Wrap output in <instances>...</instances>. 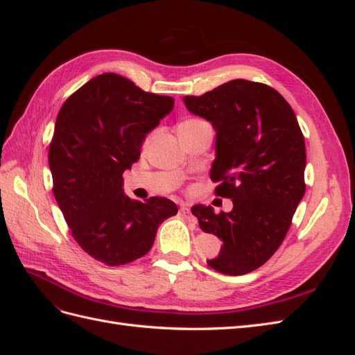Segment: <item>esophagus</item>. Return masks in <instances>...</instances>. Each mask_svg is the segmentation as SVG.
Here are the masks:
<instances>
[{"instance_id":"34e87169","label":"esophagus","mask_w":355,"mask_h":355,"mask_svg":"<svg viewBox=\"0 0 355 355\" xmlns=\"http://www.w3.org/2000/svg\"><path fill=\"white\" fill-rule=\"evenodd\" d=\"M179 216L187 219V220H191V219H192V213H191V210H189L187 206H182V207L179 209Z\"/></svg>"}]
</instances>
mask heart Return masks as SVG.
Returning a JSON list of instances; mask_svg holds the SVG:
<instances>
[{
	"instance_id": "heart-1",
	"label": "heart",
	"mask_w": 355,
	"mask_h": 355,
	"mask_svg": "<svg viewBox=\"0 0 355 355\" xmlns=\"http://www.w3.org/2000/svg\"><path fill=\"white\" fill-rule=\"evenodd\" d=\"M200 121H201V120H198V118H191V120H187V121H184L182 124L185 125V124H194V123H200ZM182 124H180V125H182ZM148 142H149V137L145 141V145H148Z\"/></svg>"
}]
</instances>
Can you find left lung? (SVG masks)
<instances>
[{
	"instance_id": "1",
	"label": "left lung",
	"mask_w": 355,
	"mask_h": 355,
	"mask_svg": "<svg viewBox=\"0 0 355 355\" xmlns=\"http://www.w3.org/2000/svg\"><path fill=\"white\" fill-rule=\"evenodd\" d=\"M184 102L216 130L210 179L234 204L230 213L192 207L200 228L223 241L207 263L227 275L252 272L282 245L305 194L302 130L292 106L262 83L232 80Z\"/></svg>"
}]
</instances>
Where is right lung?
<instances>
[{
  "instance_id": "1",
  "label": "right lung",
  "mask_w": 355,
  "mask_h": 355,
  "mask_svg": "<svg viewBox=\"0 0 355 355\" xmlns=\"http://www.w3.org/2000/svg\"><path fill=\"white\" fill-rule=\"evenodd\" d=\"M175 99L144 92L106 72L72 93L58 114L49 146L53 194L73 240L93 259L118 266L145 256L157 230L175 216L167 198L145 202L123 192V173L141 157L148 132Z\"/></svg>"
}]
</instances>
